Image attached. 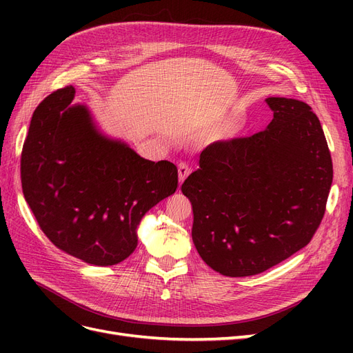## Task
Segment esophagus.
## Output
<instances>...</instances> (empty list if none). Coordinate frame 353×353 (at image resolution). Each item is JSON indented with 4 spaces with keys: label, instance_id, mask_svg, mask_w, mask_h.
I'll list each match as a JSON object with an SVG mask.
<instances>
[{
    "label": "esophagus",
    "instance_id": "esophagus-1",
    "mask_svg": "<svg viewBox=\"0 0 353 353\" xmlns=\"http://www.w3.org/2000/svg\"><path fill=\"white\" fill-rule=\"evenodd\" d=\"M190 172H191V169H190V166H188L187 163H179V165H178V178H179V184H183V183H184L185 178L190 175Z\"/></svg>",
    "mask_w": 353,
    "mask_h": 353
}]
</instances>
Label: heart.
I'll return each instance as SVG.
<instances>
[{"label":"heart","instance_id":"heart-1","mask_svg":"<svg viewBox=\"0 0 353 353\" xmlns=\"http://www.w3.org/2000/svg\"><path fill=\"white\" fill-rule=\"evenodd\" d=\"M239 132V128L234 122H228V123H223L221 128H218L216 132H215V138L216 140L221 141H225V140H231L237 135Z\"/></svg>","mask_w":353,"mask_h":353}]
</instances>
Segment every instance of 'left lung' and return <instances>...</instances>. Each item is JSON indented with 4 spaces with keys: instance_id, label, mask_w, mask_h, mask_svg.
I'll list each match as a JSON object with an SVG mask.
<instances>
[{
    "instance_id": "obj_1",
    "label": "left lung",
    "mask_w": 353,
    "mask_h": 353,
    "mask_svg": "<svg viewBox=\"0 0 353 353\" xmlns=\"http://www.w3.org/2000/svg\"><path fill=\"white\" fill-rule=\"evenodd\" d=\"M265 131L215 143L181 191L193 206V243L213 271L249 276L311 241L325 212L333 163L316 114L303 101L270 97Z\"/></svg>"
}]
</instances>
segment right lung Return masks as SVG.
<instances>
[{
  "mask_svg": "<svg viewBox=\"0 0 353 353\" xmlns=\"http://www.w3.org/2000/svg\"><path fill=\"white\" fill-rule=\"evenodd\" d=\"M73 97V87L57 90L32 114L20 160L23 196L56 248L116 265L135 250L145 213L175 193L178 169L105 135Z\"/></svg>",
  "mask_w": 353,
  "mask_h": 353,
  "instance_id": "right-lung-1",
  "label": "right lung"
}]
</instances>
